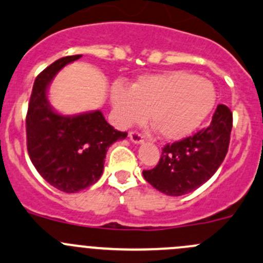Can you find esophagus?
I'll return each instance as SVG.
<instances>
[{"instance_id": "esophagus-1", "label": "esophagus", "mask_w": 263, "mask_h": 263, "mask_svg": "<svg viewBox=\"0 0 263 263\" xmlns=\"http://www.w3.org/2000/svg\"><path fill=\"white\" fill-rule=\"evenodd\" d=\"M128 137L134 144H142V142H144V137H142L139 132H135V131L129 132Z\"/></svg>"}]
</instances>
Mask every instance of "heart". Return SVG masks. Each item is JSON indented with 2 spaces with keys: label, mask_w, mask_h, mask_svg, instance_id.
Returning a JSON list of instances; mask_svg holds the SVG:
<instances>
[{
  "label": "heart",
  "mask_w": 263,
  "mask_h": 263,
  "mask_svg": "<svg viewBox=\"0 0 263 263\" xmlns=\"http://www.w3.org/2000/svg\"><path fill=\"white\" fill-rule=\"evenodd\" d=\"M216 101L215 85L185 70L142 76L131 87L116 83L110 90L118 126L144 121L147 113L150 123L167 141L191 136L212 113Z\"/></svg>",
  "instance_id": "b5f03b06"
}]
</instances>
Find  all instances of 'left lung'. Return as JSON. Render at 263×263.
<instances>
[{
    "mask_svg": "<svg viewBox=\"0 0 263 263\" xmlns=\"http://www.w3.org/2000/svg\"><path fill=\"white\" fill-rule=\"evenodd\" d=\"M233 128V113L218 105L210 126L181 141L165 145L153 170L144 178L165 195L180 196L207 182L226 157Z\"/></svg>",
    "mask_w": 263,
    "mask_h": 263,
    "instance_id": "1",
    "label": "left lung"
}]
</instances>
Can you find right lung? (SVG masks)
I'll list each match as a JSON object with an SVG mask.
<instances>
[{
	"label": "right lung",
	"mask_w": 263,
	"mask_h": 263,
	"mask_svg": "<svg viewBox=\"0 0 263 263\" xmlns=\"http://www.w3.org/2000/svg\"><path fill=\"white\" fill-rule=\"evenodd\" d=\"M82 55L65 56L38 74L27 113L28 154L35 170L53 187L77 193L101 177L109 146L127 137L114 129L100 110L64 116L50 105L47 93L55 76Z\"/></svg>",
	"instance_id": "obj_1"
}]
</instances>
